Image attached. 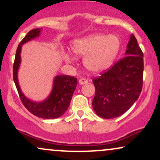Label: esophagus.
<instances>
[{"instance_id":"1","label":"esophagus","mask_w":160,"mask_h":160,"mask_svg":"<svg viewBox=\"0 0 160 160\" xmlns=\"http://www.w3.org/2000/svg\"><path fill=\"white\" fill-rule=\"evenodd\" d=\"M88 82V80H86V78H80V80H79V83L80 84V85H83V84H86Z\"/></svg>"}]
</instances>
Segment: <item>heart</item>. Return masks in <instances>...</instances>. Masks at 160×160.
I'll return each mask as SVG.
<instances>
[{
	"label": "heart",
	"instance_id": "b5f03b06",
	"mask_svg": "<svg viewBox=\"0 0 160 160\" xmlns=\"http://www.w3.org/2000/svg\"><path fill=\"white\" fill-rule=\"evenodd\" d=\"M120 40L113 35L94 34L86 38L74 40L71 50L79 57H84L83 65L93 73H99L111 67L118 54ZM67 62L71 57L65 56Z\"/></svg>",
	"mask_w": 160,
	"mask_h": 160
}]
</instances>
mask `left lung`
<instances>
[{"mask_svg":"<svg viewBox=\"0 0 160 160\" xmlns=\"http://www.w3.org/2000/svg\"><path fill=\"white\" fill-rule=\"evenodd\" d=\"M143 56L136 38L132 35L126 56L93 78L95 94L92 107L97 115L104 119L115 118L123 114L136 102L143 86Z\"/></svg>","mask_w":160,"mask_h":160,"instance_id":"8db88e82","label":"left lung"}]
</instances>
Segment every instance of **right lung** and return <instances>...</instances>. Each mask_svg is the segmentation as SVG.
<instances>
[{
	"mask_svg": "<svg viewBox=\"0 0 160 160\" xmlns=\"http://www.w3.org/2000/svg\"><path fill=\"white\" fill-rule=\"evenodd\" d=\"M40 29L31 30L19 43L16 49L13 63V80L19 93L20 100L26 109L32 114L43 119H55L61 117L70 105L72 95L78 85V79L68 75H58L56 77L52 91L49 98L41 103L28 100L21 92L17 79V71L20 65V53L22 46L33 38L40 35Z\"/></svg>",
	"mask_w": 160,
	"mask_h": 160,
	"instance_id": "obj_1",
	"label": "right lung"
}]
</instances>
